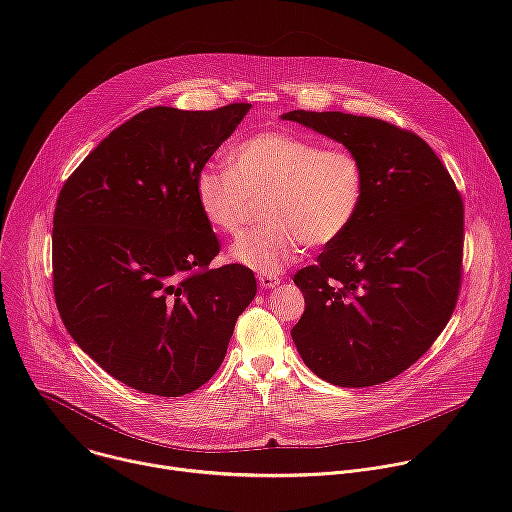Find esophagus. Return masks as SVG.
I'll use <instances>...</instances> for the list:
<instances>
[{
	"instance_id": "34e87169",
	"label": "esophagus",
	"mask_w": 512,
	"mask_h": 512,
	"mask_svg": "<svg viewBox=\"0 0 512 512\" xmlns=\"http://www.w3.org/2000/svg\"><path fill=\"white\" fill-rule=\"evenodd\" d=\"M279 281H281V277H279V275H275V273H261V275H259V285H261V287H265V289H273V287H277V285H279Z\"/></svg>"
}]
</instances>
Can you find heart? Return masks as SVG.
Here are the masks:
<instances>
[{"label": "heart", "instance_id": "heart-1", "mask_svg": "<svg viewBox=\"0 0 512 512\" xmlns=\"http://www.w3.org/2000/svg\"><path fill=\"white\" fill-rule=\"evenodd\" d=\"M204 221L237 237L263 202L267 225L231 247V259L259 273H279L304 247L336 243L364 200L360 158L340 145L269 129L239 141L229 168L204 166L194 180Z\"/></svg>", "mask_w": 512, "mask_h": 512}]
</instances>
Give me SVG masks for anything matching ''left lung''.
I'll return each instance as SVG.
<instances>
[{
  "mask_svg": "<svg viewBox=\"0 0 512 512\" xmlns=\"http://www.w3.org/2000/svg\"><path fill=\"white\" fill-rule=\"evenodd\" d=\"M354 152L364 200L352 227L296 273L306 310L291 338L336 387L387 383L446 328L462 283L464 204L440 158L415 133L340 111H289Z\"/></svg>",
  "mask_w": 512,
  "mask_h": 512,
  "instance_id": "8db88e82",
  "label": "left lung"
}]
</instances>
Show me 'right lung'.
I'll return each instance as SVG.
<instances>
[{"label": "right lung", "mask_w": 512, "mask_h": 512, "mask_svg": "<svg viewBox=\"0 0 512 512\" xmlns=\"http://www.w3.org/2000/svg\"><path fill=\"white\" fill-rule=\"evenodd\" d=\"M249 109H145L113 129L58 194L56 308L75 342L131 389L180 397L202 387L257 294L245 265L208 267L218 239L194 192L196 174Z\"/></svg>", "instance_id": "add662e5"}]
</instances>
